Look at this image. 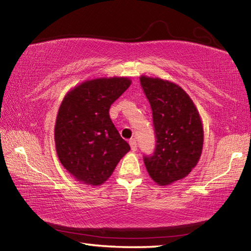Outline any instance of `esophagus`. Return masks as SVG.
Listing matches in <instances>:
<instances>
[{"instance_id": "34e87169", "label": "esophagus", "mask_w": 251, "mask_h": 251, "mask_svg": "<svg viewBox=\"0 0 251 251\" xmlns=\"http://www.w3.org/2000/svg\"><path fill=\"white\" fill-rule=\"evenodd\" d=\"M129 145H130L131 151H137V143H136V139H135V138H131V139H130V141H129Z\"/></svg>"}]
</instances>
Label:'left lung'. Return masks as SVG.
I'll use <instances>...</instances> for the list:
<instances>
[{"label":"left lung","instance_id":"8db88e82","mask_svg":"<svg viewBox=\"0 0 251 251\" xmlns=\"http://www.w3.org/2000/svg\"><path fill=\"white\" fill-rule=\"evenodd\" d=\"M156 134V150L144 163L152 180L168 186L184 179L196 167L203 146L201 117L193 100L171 80L142 75Z\"/></svg>","mask_w":251,"mask_h":251}]
</instances>
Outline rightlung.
Returning a JSON list of instances; mask_svg holds the SVG:
<instances>
[{
  "mask_svg": "<svg viewBox=\"0 0 251 251\" xmlns=\"http://www.w3.org/2000/svg\"><path fill=\"white\" fill-rule=\"evenodd\" d=\"M128 77H100L76 85L63 99L54 128L58 159L85 185L108 179L130 147L109 117V107L127 88Z\"/></svg>",
  "mask_w": 251,
  "mask_h": 251,
  "instance_id": "add662e5",
  "label": "right lung"
}]
</instances>
